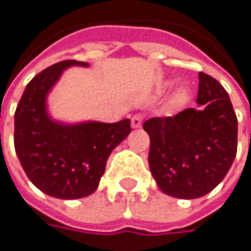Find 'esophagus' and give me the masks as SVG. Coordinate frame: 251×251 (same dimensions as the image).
I'll use <instances>...</instances> for the list:
<instances>
[{
    "label": "esophagus",
    "instance_id": "1",
    "mask_svg": "<svg viewBox=\"0 0 251 251\" xmlns=\"http://www.w3.org/2000/svg\"><path fill=\"white\" fill-rule=\"evenodd\" d=\"M143 119L144 116L143 114H134L131 117V127L132 128H140L141 124H143Z\"/></svg>",
    "mask_w": 251,
    "mask_h": 251
}]
</instances>
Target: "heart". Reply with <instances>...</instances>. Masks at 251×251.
Masks as SVG:
<instances>
[{
  "instance_id": "b5f03b06",
  "label": "heart",
  "mask_w": 251,
  "mask_h": 251,
  "mask_svg": "<svg viewBox=\"0 0 251 251\" xmlns=\"http://www.w3.org/2000/svg\"><path fill=\"white\" fill-rule=\"evenodd\" d=\"M165 86H168V83H167ZM189 99H191L189 90H188L186 87H178V89L172 93V96H171L169 104H171L172 108H182V107L188 104Z\"/></svg>"
}]
</instances>
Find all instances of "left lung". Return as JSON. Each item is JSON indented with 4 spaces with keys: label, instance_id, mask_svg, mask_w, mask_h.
<instances>
[{
    "label": "left lung",
    "instance_id": "8db88e82",
    "mask_svg": "<svg viewBox=\"0 0 251 251\" xmlns=\"http://www.w3.org/2000/svg\"><path fill=\"white\" fill-rule=\"evenodd\" d=\"M198 108L174 117H152L143 127L150 135V169L164 194L195 199L213 191L237 152V117L227 92L216 79L199 73Z\"/></svg>",
    "mask_w": 251,
    "mask_h": 251
}]
</instances>
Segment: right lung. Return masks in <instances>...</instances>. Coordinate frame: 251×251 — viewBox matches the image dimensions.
Masks as SVG:
<instances>
[{"mask_svg": "<svg viewBox=\"0 0 251 251\" xmlns=\"http://www.w3.org/2000/svg\"><path fill=\"white\" fill-rule=\"evenodd\" d=\"M70 66L89 63L63 60L26 84L15 111L14 144L29 181L57 199H80L97 189L111 151L131 132L130 120L68 124L50 117L48 94Z\"/></svg>", "mask_w": 251, "mask_h": 251, "instance_id": "right-lung-1", "label": "right lung"}]
</instances>
